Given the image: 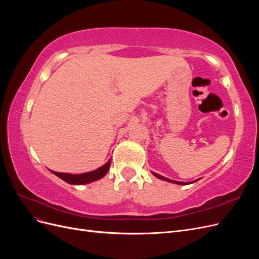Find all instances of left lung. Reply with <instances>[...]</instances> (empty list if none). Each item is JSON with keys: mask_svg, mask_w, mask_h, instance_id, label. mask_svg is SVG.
Instances as JSON below:
<instances>
[{"mask_svg": "<svg viewBox=\"0 0 259 259\" xmlns=\"http://www.w3.org/2000/svg\"><path fill=\"white\" fill-rule=\"evenodd\" d=\"M151 173L156 177V178H159V179H161V180H165V182H168V183H173V184H177V185H188L187 183H183V182H176V180H171V179H168V178H166V177H164V176H161V175H159V174H156V173H154V171H151ZM197 180H199V179H197ZM197 180H194L193 183H195L197 182Z\"/></svg>", "mask_w": 259, "mask_h": 259, "instance_id": "left-lung-1", "label": "left lung"}]
</instances>
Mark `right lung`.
I'll use <instances>...</instances> for the list:
<instances>
[{
  "label": "right lung",
  "instance_id": "add662e5",
  "mask_svg": "<svg viewBox=\"0 0 259 259\" xmlns=\"http://www.w3.org/2000/svg\"><path fill=\"white\" fill-rule=\"evenodd\" d=\"M110 164H111V159L109 160L106 164H104L103 166L98 167L97 169L89 171V173H83V174L58 173V171H54V170H51V171L70 185H85V184L96 182V180L103 178L108 173Z\"/></svg>",
  "mask_w": 259,
  "mask_h": 259
}]
</instances>
